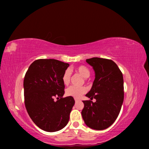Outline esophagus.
<instances>
[{
	"instance_id": "1",
	"label": "esophagus",
	"mask_w": 149,
	"mask_h": 149,
	"mask_svg": "<svg viewBox=\"0 0 149 149\" xmlns=\"http://www.w3.org/2000/svg\"><path fill=\"white\" fill-rule=\"evenodd\" d=\"M79 101H80V100H79V99H75V103H77L78 102H79Z\"/></svg>"
}]
</instances>
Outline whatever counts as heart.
Returning <instances> with one entry per match:
<instances>
[{"mask_svg": "<svg viewBox=\"0 0 149 149\" xmlns=\"http://www.w3.org/2000/svg\"><path fill=\"white\" fill-rule=\"evenodd\" d=\"M76 70L84 78H87L90 76V72L88 68L84 66H79L75 68ZM71 76V72L69 69H66L64 72L62 76L63 83L65 85L68 84L70 80ZM86 92V88L82 86V87H76V86H70L66 90V95L68 97H72L75 99H79L80 98L82 95H83Z\"/></svg>", "mask_w": 149, "mask_h": 149, "instance_id": "1", "label": "heart"}]
</instances>
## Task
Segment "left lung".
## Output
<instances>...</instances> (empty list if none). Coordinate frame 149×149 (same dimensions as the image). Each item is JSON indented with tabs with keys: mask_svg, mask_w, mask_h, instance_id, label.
<instances>
[{
	"mask_svg": "<svg viewBox=\"0 0 149 149\" xmlns=\"http://www.w3.org/2000/svg\"><path fill=\"white\" fill-rule=\"evenodd\" d=\"M86 61L95 72L92 87L86 96L96 102L83 101L82 116L88 127L104 130L113 124L121 109L124 97L123 75L111 59L92 58Z\"/></svg>",
	"mask_w": 149,
	"mask_h": 149,
	"instance_id": "8db88e82",
	"label": "left lung"
}]
</instances>
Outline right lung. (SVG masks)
<instances>
[{
  "mask_svg": "<svg viewBox=\"0 0 149 149\" xmlns=\"http://www.w3.org/2000/svg\"><path fill=\"white\" fill-rule=\"evenodd\" d=\"M68 63L54 59L34 61L24 80L25 106L30 118L42 130L56 132L67 125L75 100L63 98L65 84L62 81ZM57 98L56 101L54 97Z\"/></svg>",
  "mask_w": 149,
  "mask_h": 149,
  "instance_id": "1",
  "label": "right lung"
}]
</instances>
